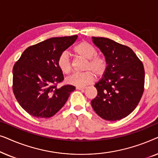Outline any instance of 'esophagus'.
I'll list each match as a JSON object with an SVG mask.
<instances>
[{
    "label": "esophagus",
    "mask_w": 158,
    "mask_h": 158,
    "mask_svg": "<svg viewBox=\"0 0 158 158\" xmlns=\"http://www.w3.org/2000/svg\"><path fill=\"white\" fill-rule=\"evenodd\" d=\"M86 88L85 87H78V86H77L76 87V89L77 90H85Z\"/></svg>",
    "instance_id": "esophagus-1"
}]
</instances>
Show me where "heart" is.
I'll return each mask as SVG.
<instances>
[{
  "mask_svg": "<svg viewBox=\"0 0 158 158\" xmlns=\"http://www.w3.org/2000/svg\"><path fill=\"white\" fill-rule=\"evenodd\" d=\"M74 52L77 56L87 60L85 70L83 73H73L67 77V83L70 85L83 87L94 81L95 75L101 76L106 72L107 63L103 57L96 55V50L89 43L83 42L74 47ZM60 70L64 74H69L72 70L70 57L67 52L60 55L57 60Z\"/></svg>",
  "mask_w": 158,
  "mask_h": 158,
  "instance_id": "b5f03b06",
  "label": "heart"
}]
</instances>
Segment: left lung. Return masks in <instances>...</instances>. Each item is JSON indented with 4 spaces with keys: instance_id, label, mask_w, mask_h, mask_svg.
<instances>
[{
    "instance_id": "1",
    "label": "left lung",
    "mask_w": 158,
    "mask_h": 158,
    "mask_svg": "<svg viewBox=\"0 0 158 158\" xmlns=\"http://www.w3.org/2000/svg\"><path fill=\"white\" fill-rule=\"evenodd\" d=\"M92 41L104 55L107 67L95 84L98 94L90 103L103 119L120 120L135 109L143 94V64L129 47L104 37L93 36Z\"/></svg>"
}]
</instances>
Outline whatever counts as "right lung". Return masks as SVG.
<instances>
[{
    "label": "right lung",
    "mask_w": 158,
    "mask_h": 158,
    "mask_svg": "<svg viewBox=\"0 0 158 158\" xmlns=\"http://www.w3.org/2000/svg\"><path fill=\"white\" fill-rule=\"evenodd\" d=\"M77 35L48 39L29 47L13 68V91L21 107L30 115L49 118L66 103L73 85L60 88L64 80L57 60L63 52L73 44Z\"/></svg>",
    "instance_id": "obj_1"
}]
</instances>
